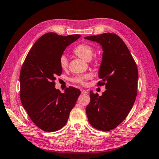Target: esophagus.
Here are the masks:
<instances>
[{
  "label": "esophagus",
  "mask_w": 159,
  "mask_h": 159,
  "mask_svg": "<svg viewBox=\"0 0 159 159\" xmlns=\"http://www.w3.org/2000/svg\"><path fill=\"white\" fill-rule=\"evenodd\" d=\"M80 92H81V93H82V94H86V93H87V91H86V90H85V89H80Z\"/></svg>",
  "instance_id": "obj_1"
}]
</instances>
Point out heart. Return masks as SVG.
<instances>
[{
    "label": "heart",
    "mask_w": 159,
    "mask_h": 159,
    "mask_svg": "<svg viewBox=\"0 0 159 159\" xmlns=\"http://www.w3.org/2000/svg\"><path fill=\"white\" fill-rule=\"evenodd\" d=\"M74 53L76 55L85 61H89L92 58L93 55V49L92 46L87 43H82L77 46L74 49ZM59 65L60 67H61L63 70H66L67 66H68V58L66 55H62L59 59ZM92 77V74H83V75L77 76L73 79V81L77 83L83 84L87 79H90Z\"/></svg>",
    "instance_id": "obj_1"
}]
</instances>
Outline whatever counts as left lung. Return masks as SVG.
<instances>
[{"label":"left lung","mask_w":159,"mask_h":159,"mask_svg":"<svg viewBox=\"0 0 159 159\" xmlns=\"http://www.w3.org/2000/svg\"><path fill=\"white\" fill-rule=\"evenodd\" d=\"M102 46V58L98 71V85H105L102 96L90 92L86 107L89 124L96 129L111 130L125 120L137 96L138 70L123 40L113 33L85 37Z\"/></svg>","instance_id":"left-lung-1"}]
</instances>
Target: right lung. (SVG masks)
Masks as SVG:
<instances>
[{
  "mask_svg": "<svg viewBox=\"0 0 159 159\" xmlns=\"http://www.w3.org/2000/svg\"><path fill=\"white\" fill-rule=\"evenodd\" d=\"M80 35H58L48 33L30 50L20 74V100L29 117L40 129L57 131L66 124L80 94L69 87L61 93L55 88L57 76L62 73L59 59Z\"/></svg>",
  "mask_w": 159,
  "mask_h": 159,
  "instance_id": "right-lung-1",
  "label": "right lung"
}]
</instances>
